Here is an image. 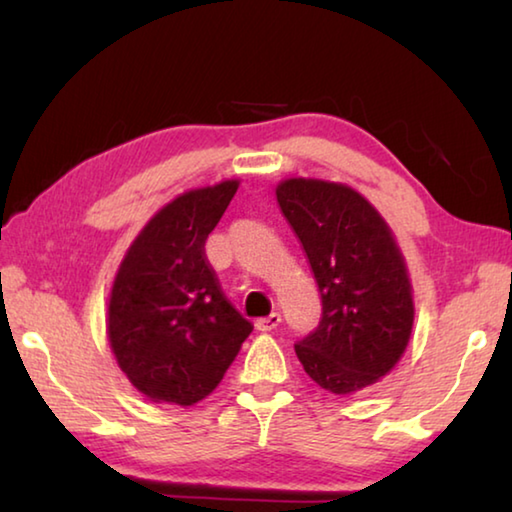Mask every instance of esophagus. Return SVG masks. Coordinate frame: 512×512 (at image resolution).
Masks as SVG:
<instances>
[{
    "mask_svg": "<svg viewBox=\"0 0 512 512\" xmlns=\"http://www.w3.org/2000/svg\"><path fill=\"white\" fill-rule=\"evenodd\" d=\"M282 323V316L280 314H273L271 316H264V318H257L255 320V327L259 329V332H273V329Z\"/></svg>",
    "mask_w": 512,
    "mask_h": 512,
    "instance_id": "esophagus-1",
    "label": "esophagus"
}]
</instances>
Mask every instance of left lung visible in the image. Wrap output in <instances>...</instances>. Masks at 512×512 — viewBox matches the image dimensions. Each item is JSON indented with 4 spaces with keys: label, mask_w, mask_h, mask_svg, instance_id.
Returning a JSON list of instances; mask_svg holds the SVG:
<instances>
[{
    "label": "left lung",
    "mask_w": 512,
    "mask_h": 512,
    "mask_svg": "<svg viewBox=\"0 0 512 512\" xmlns=\"http://www.w3.org/2000/svg\"><path fill=\"white\" fill-rule=\"evenodd\" d=\"M275 194L323 300L318 327L296 343L298 359L325 391L359 393L388 375L409 343L413 296L404 257L386 221L350 187L291 178Z\"/></svg>",
    "instance_id": "8db88e82"
}]
</instances>
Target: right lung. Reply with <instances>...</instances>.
Listing matches in <instances>:
<instances>
[{
    "label": "right lung",
    "mask_w": 512,
    "mask_h": 512,
    "mask_svg": "<svg viewBox=\"0 0 512 512\" xmlns=\"http://www.w3.org/2000/svg\"><path fill=\"white\" fill-rule=\"evenodd\" d=\"M237 187L239 180H225L164 205L117 271L108 305L110 348L131 384L153 402H201L253 332L205 257V239Z\"/></svg>",
    "instance_id": "obj_1"
}]
</instances>
